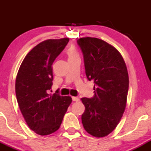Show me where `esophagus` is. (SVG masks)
<instances>
[{
    "instance_id": "34e87169",
    "label": "esophagus",
    "mask_w": 151,
    "mask_h": 151,
    "mask_svg": "<svg viewBox=\"0 0 151 151\" xmlns=\"http://www.w3.org/2000/svg\"><path fill=\"white\" fill-rule=\"evenodd\" d=\"M72 100H73L74 101H79V98L77 97V96H72Z\"/></svg>"
}]
</instances>
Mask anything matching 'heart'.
<instances>
[{"label": "heart", "instance_id": "obj_1", "mask_svg": "<svg viewBox=\"0 0 151 151\" xmlns=\"http://www.w3.org/2000/svg\"><path fill=\"white\" fill-rule=\"evenodd\" d=\"M67 54L69 59L75 58H77V57H79V54H78L77 50H76V48L74 47V46L70 47L69 48L67 52Z\"/></svg>", "mask_w": 151, "mask_h": 151}]
</instances>
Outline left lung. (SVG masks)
Instances as JSON below:
<instances>
[{
    "label": "left lung",
    "mask_w": 151,
    "mask_h": 151,
    "mask_svg": "<svg viewBox=\"0 0 151 151\" xmlns=\"http://www.w3.org/2000/svg\"><path fill=\"white\" fill-rule=\"evenodd\" d=\"M77 43L84 55L86 77L94 83V96L81 99L85 106L81 121L86 132L102 138L116 129L125 111L127 67L121 53L101 39L81 37Z\"/></svg>",
    "instance_id": "1"
}]
</instances>
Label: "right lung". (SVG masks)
<instances>
[{
	"label": "right lung",
	"mask_w": 151,
	"mask_h": 151,
	"mask_svg": "<svg viewBox=\"0 0 151 151\" xmlns=\"http://www.w3.org/2000/svg\"><path fill=\"white\" fill-rule=\"evenodd\" d=\"M68 37L42 41L27 54L15 79L19 108L29 128L47 136L58 131L71 96L48 93L53 80L52 64L68 43Z\"/></svg>",
	"instance_id": "add662e5"
}]
</instances>
